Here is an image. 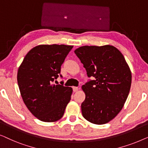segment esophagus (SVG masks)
Listing matches in <instances>:
<instances>
[{
	"mask_svg": "<svg viewBox=\"0 0 148 148\" xmlns=\"http://www.w3.org/2000/svg\"><path fill=\"white\" fill-rule=\"evenodd\" d=\"M73 90L74 92H75L78 90V88H77V87H75V86L73 87Z\"/></svg>",
	"mask_w": 148,
	"mask_h": 148,
	"instance_id": "34e87169",
	"label": "esophagus"
}]
</instances>
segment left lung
Masks as SVG:
<instances>
[{
	"label": "left lung",
	"instance_id": "left-lung-1",
	"mask_svg": "<svg viewBox=\"0 0 148 148\" xmlns=\"http://www.w3.org/2000/svg\"><path fill=\"white\" fill-rule=\"evenodd\" d=\"M75 53L88 77H94L82 86L86 94L81 106L83 116L94 124H106L119 114L128 97L130 69L122 53L110 45L82 46Z\"/></svg>",
	"mask_w": 148,
	"mask_h": 148
}]
</instances>
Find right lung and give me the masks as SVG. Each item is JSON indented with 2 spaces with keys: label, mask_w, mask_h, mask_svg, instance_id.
<instances>
[{
  "label": "right lung",
  "mask_w": 148,
  "mask_h": 148,
  "mask_svg": "<svg viewBox=\"0 0 148 148\" xmlns=\"http://www.w3.org/2000/svg\"><path fill=\"white\" fill-rule=\"evenodd\" d=\"M73 46L40 45L30 50L17 72L21 97L32 114L44 122H54L63 116L73 90L53 83L60 75V68ZM56 81H55V83Z\"/></svg>",
  "instance_id": "right-lung-1"
}]
</instances>
